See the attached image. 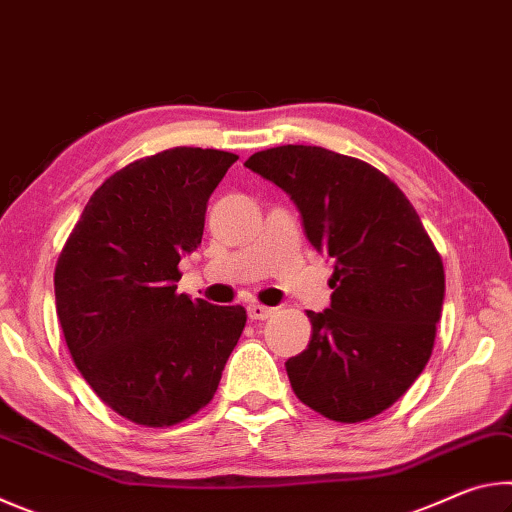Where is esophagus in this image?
<instances>
[{
    "mask_svg": "<svg viewBox=\"0 0 512 512\" xmlns=\"http://www.w3.org/2000/svg\"><path fill=\"white\" fill-rule=\"evenodd\" d=\"M273 316V309L271 307H264V305H248V318L250 320H266Z\"/></svg>",
    "mask_w": 512,
    "mask_h": 512,
    "instance_id": "esophagus-1",
    "label": "esophagus"
}]
</instances>
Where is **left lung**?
<instances>
[{"mask_svg":"<svg viewBox=\"0 0 512 512\" xmlns=\"http://www.w3.org/2000/svg\"><path fill=\"white\" fill-rule=\"evenodd\" d=\"M246 167L291 196L309 244L334 259L332 305L307 311V350L284 363L293 393L329 420L375 418L431 357L443 259L409 198L368 162L287 144Z\"/></svg>","mask_w":512,"mask_h":512,"instance_id":"obj_1","label":"left lung"}]
</instances>
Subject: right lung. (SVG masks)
Returning <instances> with one entry per match:
<instances>
[{
  "instance_id": "1",
  "label": "right lung",
  "mask_w": 512,
  "mask_h": 512,
  "mask_svg": "<svg viewBox=\"0 0 512 512\" xmlns=\"http://www.w3.org/2000/svg\"><path fill=\"white\" fill-rule=\"evenodd\" d=\"M235 153L176 149L131 162L85 205L54 273L69 354L112 411L171 427L203 409L246 325L244 307L178 293L207 201Z\"/></svg>"
}]
</instances>
